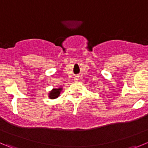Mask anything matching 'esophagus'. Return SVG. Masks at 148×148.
Wrapping results in <instances>:
<instances>
[{"label":"esophagus","mask_w":148,"mask_h":148,"mask_svg":"<svg viewBox=\"0 0 148 148\" xmlns=\"http://www.w3.org/2000/svg\"><path fill=\"white\" fill-rule=\"evenodd\" d=\"M78 79H79L77 78V77H75V80L76 81H77V80H78Z\"/></svg>","instance_id":"obj_1"}]
</instances>
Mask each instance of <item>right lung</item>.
Listing matches in <instances>:
<instances>
[{"instance_id":"obj_1","label":"right lung","mask_w":148,"mask_h":148,"mask_svg":"<svg viewBox=\"0 0 148 148\" xmlns=\"http://www.w3.org/2000/svg\"><path fill=\"white\" fill-rule=\"evenodd\" d=\"M61 90V88H59V89H53L49 93V98L52 99H56V98L58 97V96L60 95V90Z\"/></svg>"}]
</instances>
